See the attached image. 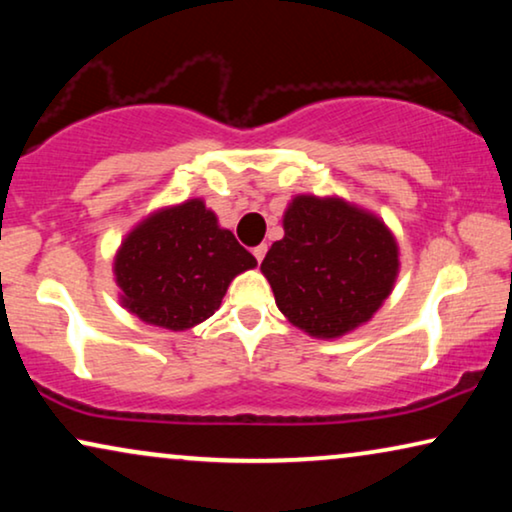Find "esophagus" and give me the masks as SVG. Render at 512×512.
Returning a JSON list of instances; mask_svg holds the SVG:
<instances>
[{"mask_svg":"<svg viewBox=\"0 0 512 512\" xmlns=\"http://www.w3.org/2000/svg\"><path fill=\"white\" fill-rule=\"evenodd\" d=\"M265 254H268V244H258V247H254V256H256L258 263L263 261Z\"/></svg>","mask_w":512,"mask_h":512,"instance_id":"obj_1","label":"esophagus"}]
</instances>
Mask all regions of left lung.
I'll use <instances>...</instances> for the list:
<instances>
[{"mask_svg": "<svg viewBox=\"0 0 512 512\" xmlns=\"http://www.w3.org/2000/svg\"><path fill=\"white\" fill-rule=\"evenodd\" d=\"M261 270L291 324L317 338H338L387 300L398 247L375 216L335 198L298 195L284 214V237Z\"/></svg>", "mask_w": 512, "mask_h": 512, "instance_id": "obj_1", "label": "left lung"}]
</instances>
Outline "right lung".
<instances>
[{
  "instance_id": "add662e5",
  "label": "right lung",
  "mask_w": 512,
  "mask_h": 512,
  "mask_svg": "<svg viewBox=\"0 0 512 512\" xmlns=\"http://www.w3.org/2000/svg\"><path fill=\"white\" fill-rule=\"evenodd\" d=\"M256 258L202 200L153 214L125 237L116 256L123 305L146 324L184 331L219 310L235 275Z\"/></svg>"
}]
</instances>
